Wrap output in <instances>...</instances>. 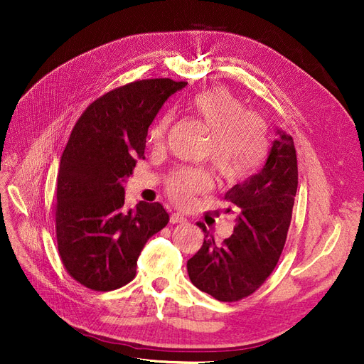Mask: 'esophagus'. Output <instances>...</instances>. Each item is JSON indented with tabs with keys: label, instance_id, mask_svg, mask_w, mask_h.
I'll return each mask as SVG.
<instances>
[{
	"label": "esophagus",
	"instance_id": "1",
	"mask_svg": "<svg viewBox=\"0 0 364 364\" xmlns=\"http://www.w3.org/2000/svg\"><path fill=\"white\" fill-rule=\"evenodd\" d=\"M169 221H171V224H178V223H186L187 218L178 213H174V214H171Z\"/></svg>",
	"mask_w": 364,
	"mask_h": 364
}]
</instances>
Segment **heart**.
<instances>
[{
  "mask_svg": "<svg viewBox=\"0 0 364 364\" xmlns=\"http://www.w3.org/2000/svg\"><path fill=\"white\" fill-rule=\"evenodd\" d=\"M187 107L209 132L205 153L218 176L225 181H239L252 176L269 149L262 119L252 112H246L236 95L221 87L199 92ZM171 121V114L165 113L150 127V144L164 143ZM211 183V176L205 169L183 168L172 172L166 181V192L176 203L187 206L198 193L206 192Z\"/></svg>",
  "mask_w": 364,
  "mask_h": 364,
  "instance_id": "obj_1",
  "label": "heart"
}]
</instances>
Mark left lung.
<instances>
[{
  "label": "left lung",
  "instance_id": "8db88e82",
  "mask_svg": "<svg viewBox=\"0 0 364 364\" xmlns=\"http://www.w3.org/2000/svg\"><path fill=\"white\" fill-rule=\"evenodd\" d=\"M264 166L228 188L224 199L236 213V227L221 246L205 233L200 250L187 261L190 280L218 301L233 302L254 294L280 258L298 187L296 151L291 134L276 131Z\"/></svg>",
  "mask_w": 364,
  "mask_h": 364
}]
</instances>
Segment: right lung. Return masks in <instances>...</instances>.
Listing matches in <instances>:
<instances>
[{"instance_id":"add662e5","label":"right lung","mask_w":364,"mask_h":364,"mask_svg":"<svg viewBox=\"0 0 364 364\" xmlns=\"http://www.w3.org/2000/svg\"><path fill=\"white\" fill-rule=\"evenodd\" d=\"M186 82L143 80L91 103L75 124L57 171L55 235L68 273L92 291L129 283L146 242L168 224L159 203L125 209L124 183L144 159L150 124Z\"/></svg>"}]
</instances>
